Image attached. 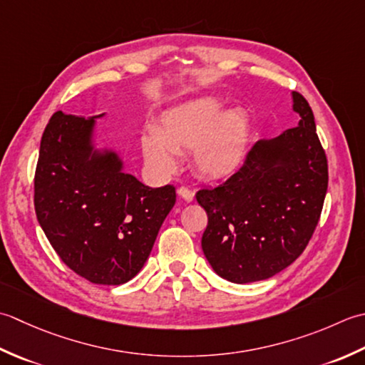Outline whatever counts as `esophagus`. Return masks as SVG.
Masks as SVG:
<instances>
[{
  "label": "esophagus",
  "mask_w": 365,
  "mask_h": 365,
  "mask_svg": "<svg viewBox=\"0 0 365 365\" xmlns=\"http://www.w3.org/2000/svg\"><path fill=\"white\" fill-rule=\"evenodd\" d=\"M178 195H180L184 200V202H187V203L193 202V198H195V193H193L192 190H189L187 187H180V189H178Z\"/></svg>",
  "instance_id": "esophagus-1"
}]
</instances>
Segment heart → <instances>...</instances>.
<instances>
[{
	"instance_id": "1",
	"label": "heart",
	"mask_w": 365,
	"mask_h": 365,
	"mask_svg": "<svg viewBox=\"0 0 365 365\" xmlns=\"http://www.w3.org/2000/svg\"><path fill=\"white\" fill-rule=\"evenodd\" d=\"M250 118L242 107L224 108L219 96H202L167 110L151 135L141 138V153L159 175H172L178 155L190 151L195 173L219 181L237 172L247 151Z\"/></svg>"
}]
</instances>
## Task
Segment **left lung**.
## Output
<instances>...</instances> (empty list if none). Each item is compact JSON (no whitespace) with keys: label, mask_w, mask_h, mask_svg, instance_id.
I'll return each mask as SVG.
<instances>
[{"label":"left lung","mask_w":365,"mask_h":365,"mask_svg":"<svg viewBox=\"0 0 365 365\" xmlns=\"http://www.w3.org/2000/svg\"><path fill=\"white\" fill-rule=\"evenodd\" d=\"M296 128L259 140L228 181L197 193L207 214L202 249L214 272L233 284L264 280L299 257L328 190V160L309 102L292 93Z\"/></svg>","instance_id":"obj_1"}]
</instances>
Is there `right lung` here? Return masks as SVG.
Segmentation results:
<instances>
[{
  "label": "right lung",
  "instance_id": "right-lung-1",
  "mask_svg": "<svg viewBox=\"0 0 365 365\" xmlns=\"http://www.w3.org/2000/svg\"><path fill=\"white\" fill-rule=\"evenodd\" d=\"M96 116L50 118L34 176L39 225L59 258L99 285L133 279L176 202L173 185L148 187L124 172L115 148L98 146Z\"/></svg>",
  "mask_w": 365,
  "mask_h": 365
}]
</instances>
